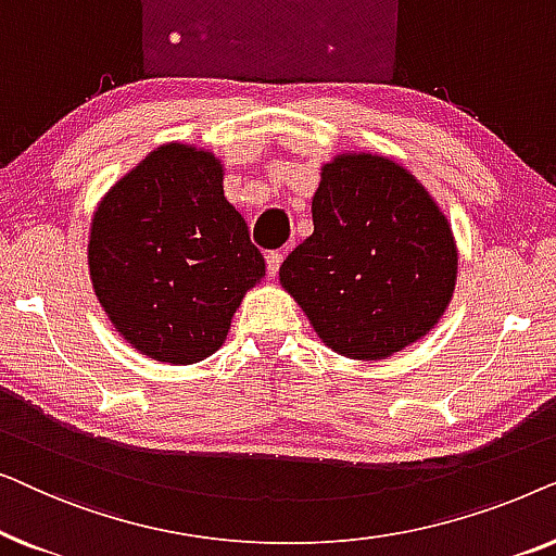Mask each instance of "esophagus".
<instances>
[{
	"mask_svg": "<svg viewBox=\"0 0 556 556\" xmlns=\"http://www.w3.org/2000/svg\"><path fill=\"white\" fill-rule=\"evenodd\" d=\"M280 263H283V255H280L278 250H270V253L265 255V265H268V276H270V278L278 276Z\"/></svg>",
	"mask_w": 556,
	"mask_h": 556,
	"instance_id": "obj_1",
	"label": "esophagus"
}]
</instances>
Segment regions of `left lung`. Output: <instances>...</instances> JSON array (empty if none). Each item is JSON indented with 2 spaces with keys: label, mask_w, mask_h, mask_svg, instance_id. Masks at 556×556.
Returning a JSON list of instances; mask_svg holds the SVG:
<instances>
[{
  "label": "left lung",
  "mask_w": 556,
  "mask_h": 556,
  "mask_svg": "<svg viewBox=\"0 0 556 556\" xmlns=\"http://www.w3.org/2000/svg\"><path fill=\"white\" fill-rule=\"evenodd\" d=\"M314 235L280 265V286L316 337L356 362L390 359L428 337L458 280L445 212L384 154L344 151L321 166Z\"/></svg>",
  "instance_id": "8db88e82"
}]
</instances>
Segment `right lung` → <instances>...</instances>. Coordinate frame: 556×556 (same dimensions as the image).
Masks as SVG:
<instances>
[{
	"label": "right lung",
	"mask_w": 556,
	"mask_h": 556,
	"mask_svg": "<svg viewBox=\"0 0 556 556\" xmlns=\"http://www.w3.org/2000/svg\"><path fill=\"white\" fill-rule=\"evenodd\" d=\"M223 179L217 154L169 141L124 174L90 219L96 299L118 337L154 362L181 367L215 354L265 276Z\"/></svg>",
	"instance_id": "add662e5"
}]
</instances>
